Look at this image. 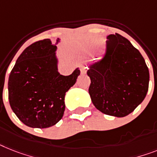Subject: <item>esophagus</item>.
Returning a JSON list of instances; mask_svg holds the SVG:
<instances>
[{"label": "esophagus", "mask_w": 157, "mask_h": 157, "mask_svg": "<svg viewBox=\"0 0 157 157\" xmlns=\"http://www.w3.org/2000/svg\"><path fill=\"white\" fill-rule=\"evenodd\" d=\"M87 70H88L87 67H85V66H82V67H81V68H80L81 74H86V71H87Z\"/></svg>", "instance_id": "obj_1"}]
</instances>
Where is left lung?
Wrapping results in <instances>:
<instances>
[{"label":"left lung","instance_id":"obj_1","mask_svg":"<svg viewBox=\"0 0 157 157\" xmlns=\"http://www.w3.org/2000/svg\"><path fill=\"white\" fill-rule=\"evenodd\" d=\"M93 104L108 116L124 117L144 99L149 71L140 51L119 33L107 36V52L87 71Z\"/></svg>","mask_w":157,"mask_h":157}]
</instances>
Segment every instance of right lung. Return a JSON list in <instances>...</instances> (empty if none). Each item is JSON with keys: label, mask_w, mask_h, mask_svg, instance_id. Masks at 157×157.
I'll return each mask as SVG.
<instances>
[{"label": "right lung", "mask_w": 157, "mask_h": 157, "mask_svg": "<svg viewBox=\"0 0 157 157\" xmlns=\"http://www.w3.org/2000/svg\"><path fill=\"white\" fill-rule=\"evenodd\" d=\"M50 39L31 44L18 57L9 77V100L17 118L30 128L54 126L63 118L66 92L76 82L80 71L58 73L56 45Z\"/></svg>", "instance_id": "add662e5"}]
</instances>
